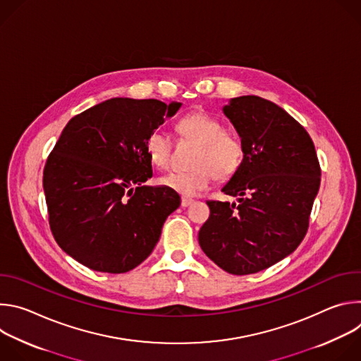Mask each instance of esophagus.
<instances>
[{
	"instance_id": "esophagus-1",
	"label": "esophagus",
	"mask_w": 361,
	"mask_h": 361,
	"mask_svg": "<svg viewBox=\"0 0 361 361\" xmlns=\"http://www.w3.org/2000/svg\"><path fill=\"white\" fill-rule=\"evenodd\" d=\"M192 202H194L192 198H188V197H183L181 198V205H183V207H188V205H191Z\"/></svg>"
}]
</instances>
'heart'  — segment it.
Returning a JSON list of instances; mask_svg holds the SVG:
<instances>
[{"label": "heart", "instance_id": "heart-1", "mask_svg": "<svg viewBox=\"0 0 361 361\" xmlns=\"http://www.w3.org/2000/svg\"><path fill=\"white\" fill-rule=\"evenodd\" d=\"M177 130L181 137L201 144L192 170L170 171L160 178V184L185 197L195 195L209 188L214 176L227 180L235 174L243 157L244 148L240 138L226 131V126L205 113H192L183 117ZM147 152L156 167H166L173 152V140L161 130L149 134Z\"/></svg>", "mask_w": 361, "mask_h": 361}]
</instances>
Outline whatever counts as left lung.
<instances>
[{
    "label": "left lung",
    "mask_w": 361,
    "mask_h": 361,
    "mask_svg": "<svg viewBox=\"0 0 361 361\" xmlns=\"http://www.w3.org/2000/svg\"><path fill=\"white\" fill-rule=\"evenodd\" d=\"M223 113L238 133L244 157L221 188L238 204L207 201L201 250L224 271L259 273L302 241L320 187L314 144L288 113L257 95L231 98Z\"/></svg>",
    "instance_id": "1"
}]
</instances>
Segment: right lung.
Wrapping results in <instances>:
<instances>
[{
	"label": "right lung",
	"instance_id": "1",
	"mask_svg": "<svg viewBox=\"0 0 361 361\" xmlns=\"http://www.w3.org/2000/svg\"><path fill=\"white\" fill-rule=\"evenodd\" d=\"M181 102L111 98L73 117L47 159L42 187L59 245L82 266L127 273L159 243L166 219L180 207L152 177L147 140Z\"/></svg>",
	"mask_w": 361,
	"mask_h": 361
}]
</instances>
